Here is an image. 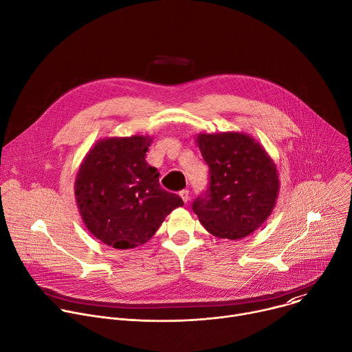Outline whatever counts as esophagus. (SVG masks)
<instances>
[{
    "label": "esophagus",
    "mask_w": 352,
    "mask_h": 352,
    "mask_svg": "<svg viewBox=\"0 0 352 352\" xmlns=\"http://www.w3.org/2000/svg\"><path fill=\"white\" fill-rule=\"evenodd\" d=\"M179 196H181V199L184 200V202L186 204L188 200H189V190H188V189H182V190L179 192Z\"/></svg>",
    "instance_id": "34e87169"
}]
</instances>
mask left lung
Listing matches in <instances>:
<instances>
[{"mask_svg":"<svg viewBox=\"0 0 352 352\" xmlns=\"http://www.w3.org/2000/svg\"><path fill=\"white\" fill-rule=\"evenodd\" d=\"M210 179L192 209L214 236L241 239L272 214L278 196L277 167L265 147L242 132L196 136Z\"/></svg>","mask_w":352,"mask_h":352,"instance_id":"obj_1","label":"left lung"}]
</instances>
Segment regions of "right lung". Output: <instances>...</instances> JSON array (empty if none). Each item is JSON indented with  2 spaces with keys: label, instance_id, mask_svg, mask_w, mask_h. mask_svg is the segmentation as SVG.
I'll list each match as a JSON object with an SVG mask.
<instances>
[{
  "label": "right lung",
  "instance_id": "obj_1",
  "mask_svg": "<svg viewBox=\"0 0 352 352\" xmlns=\"http://www.w3.org/2000/svg\"><path fill=\"white\" fill-rule=\"evenodd\" d=\"M148 135L100 139L85 156L75 179V199L86 228L103 243L132 249L152 238L164 219L184 205L164 190L146 152Z\"/></svg>",
  "mask_w": 352,
  "mask_h": 352
}]
</instances>
